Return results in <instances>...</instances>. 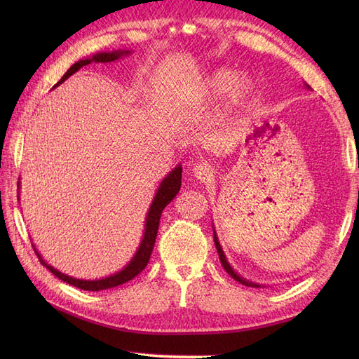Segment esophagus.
I'll return each instance as SVG.
<instances>
[{"label":"esophagus","instance_id":"1","mask_svg":"<svg viewBox=\"0 0 359 359\" xmlns=\"http://www.w3.org/2000/svg\"><path fill=\"white\" fill-rule=\"evenodd\" d=\"M191 170H193L191 173L194 175V178H198L201 181L210 180L212 177V173H214L212 168L208 165V163H199V165L194 166Z\"/></svg>","mask_w":359,"mask_h":359}]
</instances>
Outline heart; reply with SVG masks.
Wrapping results in <instances>:
<instances>
[{
	"label": "heart",
	"instance_id": "1",
	"mask_svg": "<svg viewBox=\"0 0 359 359\" xmlns=\"http://www.w3.org/2000/svg\"><path fill=\"white\" fill-rule=\"evenodd\" d=\"M256 85L250 76L244 74L238 78V73L229 67H219L208 73L201 85V93L205 97L220 99L229 93L231 106H243L255 94Z\"/></svg>",
	"mask_w": 359,
	"mask_h": 359
}]
</instances>
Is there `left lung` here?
<instances>
[{
	"label": "left lung",
	"instance_id": "obj_1",
	"mask_svg": "<svg viewBox=\"0 0 359 359\" xmlns=\"http://www.w3.org/2000/svg\"><path fill=\"white\" fill-rule=\"evenodd\" d=\"M307 86H309V85H307ZM212 231H214V244H215V248H217V253H219L220 262H222V265H223V268H224L226 273L229 274L232 278H235L236 281H240V283H241V285H244V286H248V287H260V285H257V283H253V281H250V280H247V278L241 277V276L238 274L236 271H235V269L231 266V264L227 262L226 255H224L223 248H222V245H220L219 238H217V233H215V229H214V227H212Z\"/></svg>",
	"mask_w": 359,
	"mask_h": 359
}]
</instances>
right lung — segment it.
I'll list each match as a JSON object with an SVG mask.
<instances>
[{"label": "right lung", "instance_id": "obj_1", "mask_svg": "<svg viewBox=\"0 0 359 359\" xmlns=\"http://www.w3.org/2000/svg\"><path fill=\"white\" fill-rule=\"evenodd\" d=\"M130 53H132V50L118 49V50H112V52H99L93 57L79 60L78 62H74L73 66L66 72V74L62 76L61 81L55 86H53V88H57L60 83H62L64 81L69 79L72 74H74L76 72L81 70L83 66H88V64H91V62H112V61H116L119 58H124V57L130 55ZM181 173H182V168H181V165H178L177 168H173L172 172H169L168 175L163 178V181L160 182V186L156 191V196L153 199V203L149 205V210L147 212L142 241H140L139 248L136 250L135 256L130 259V262L121 271H118V273H115L112 276H107V277L99 278V280L73 278L67 274H62L61 271L55 269L53 266H50L46 262V260L41 257V255L37 252V248L32 245L36 250V253L39 256V260L41 262V265L46 266L50 271V273L55 277H58L60 280L66 281L67 285L76 286V287H79L82 290L99 292V290H104V289H111V287H115V286H119V285H124V283H127V281L135 278L139 273H142L144 268L149 262V256H151V252H153L156 238H157V231H158V223H160L161 212H163V210L166 208L168 203H170V201L178 194L180 189H181ZM18 187H19V182H18Z\"/></svg>", "mask_w": 359, "mask_h": 359}]
</instances>
